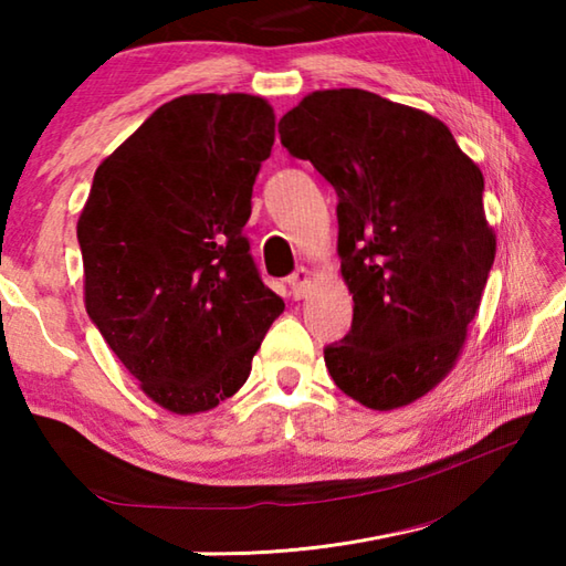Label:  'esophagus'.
I'll return each instance as SVG.
<instances>
[{"instance_id": "1", "label": "esophagus", "mask_w": 566, "mask_h": 566, "mask_svg": "<svg viewBox=\"0 0 566 566\" xmlns=\"http://www.w3.org/2000/svg\"><path fill=\"white\" fill-rule=\"evenodd\" d=\"M286 284H290V294L294 300H304L306 292H310V270H294L290 276H286Z\"/></svg>"}]
</instances>
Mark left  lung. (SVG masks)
<instances>
[{
  "label": "left lung",
  "instance_id": "8db88e82",
  "mask_svg": "<svg viewBox=\"0 0 566 566\" xmlns=\"http://www.w3.org/2000/svg\"><path fill=\"white\" fill-rule=\"evenodd\" d=\"M337 191L352 329L324 347L344 395L395 409L454 367L494 264L484 177L444 122L364 90L312 92L280 119Z\"/></svg>",
  "mask_w": 566,
  "mask_h": 566
}]
</instances>
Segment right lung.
<instances>
[{
  "mask_svg": "<svg viewBox=\"0 0 566 566\" xmlns=\"http://www.w3.org/2000/svg\"><path fill=\"white\" fill-rule=\"evenodd\" d=\"M272 145L262 97L185 94L102 161L76 224L92 324L177 415L232 397L284 312L244 234Z\"/></svg>",
  "mask_w": 566,
  "mask_h": 566,
  "instance_id": "right-lung-1",
  "label": "right lung"
}]
</instances>
